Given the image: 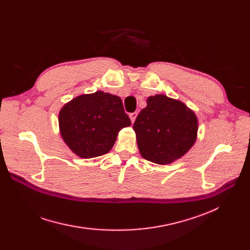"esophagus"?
Instances as JSON below:
<instances>
[{
  "label": "esophagus",
  "mask_w": 250,
  "mask_h": 250,
  "mask_svg": "<svg viewBox=\"0 0 250 250\" xmlns=\"http://www.w3.org/2000/svg\"><path fill=\"white\" fill-rule=\"evenodd\" d=\"M137 115H138V112H132V113H129V118H130V121H132V123H134V122L136 121Z\"/></svg>",
  "instance_id": "obj_1"
}]
</instances>
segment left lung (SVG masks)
I'll return each mask as SVG.
<instances>
[{
  "instance_id": "8db88e82",
  "label": "left lung",
  "mask_w": 250,
  "mask_h": 250,
  "mask_svg": "<svg viewBox=\"0 0 250 250\" xmlns=\"http://www.w3.org/2000/svg\"><path fill=\"white\" fill-rule=\"evenodd\" d=\"M133 128L143 158L165 165L180 159L194 145L199 122L183 102L157 94L148 97Z\"/></svg>"
}]
</instances>
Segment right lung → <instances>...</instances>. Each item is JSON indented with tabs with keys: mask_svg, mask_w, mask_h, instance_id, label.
I'll return each instance as SVG.
<instances>
[{
	"mask_svg": "<svg viewBox=\"0 0 250 250\" xmlns=\"http://www.w3.org/2000/svg\"><path fill=\"white\" fill-rule=\"evenodd\" d=\"M130 125L121 97L103 91L73 98L59 113L63 142L84 159L108 153L120 130Z\"/></svg>",
	"mask_w": 250,
	"mask_h": 250,
	"instance_id": "add662e5",
	"label": "right lung"
}]
</instances>
